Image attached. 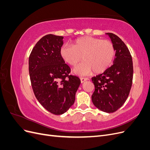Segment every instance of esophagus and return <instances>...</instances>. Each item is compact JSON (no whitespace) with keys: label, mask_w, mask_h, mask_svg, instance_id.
Returning <instances> with one entry per match:
<instances>
[{"label":"esophagus","mask_w":150,"mask_h":150,"mask_svg":"<svg viewBox=\"0 0 150 150\" xmlns=\"http://www.w3.org/2000/svg\"><path fill=\"white\" fill-rule=\"evenodd\" d=\"M80 79H81V83H83L85 82L86 81H87L88 79V78H80Z\"/></svg>","instance_id":"34e87169"}]
</instances>
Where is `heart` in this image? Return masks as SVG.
Returning a JSON list of instances; mask_svg holds the SVG:
<instances>
[{"label": "heart", "instance_id": "obj_1", "mask_svg": "<svg viewBox=\"0 0 150 150\" xmlns=\"http://www.w3.org/2000/svg\"><path fill=\"white\" fill-rule=\"evenodd\" d=\"M59 54L62 60L71 66H76L75 74L84 76L91 72L101 73L112 64L115 56L113 44L108 40L85 36L76 39L72 46L63 45Z\"/></svg>", "mask_w": 150, "mask_h": 150}]
</instances>
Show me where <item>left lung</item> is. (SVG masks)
<instances>
[{
	"instance_id": "1",
	"label": "left lung",
	"mask_w": 150,
	"mask_h": 150,
	"mask_svg": "<svg viewBox=\"0 0 150 150\" xmlns=\"http://www.w3.org/2000/svg\"><path fill=\"white\" fill-rule=\"evenodd\" d=\"M116 51L113 64L103 73L92 78L95 90L92 101L99 110L115 112L128 97L132 86L133 66L132 57L124 42L116 35L106 33Z\"/></svg>"
}]
</instances>
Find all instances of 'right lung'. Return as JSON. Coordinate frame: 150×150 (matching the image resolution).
Returning <instances> with one entry per match:
<instances>
[{"instance_id":"right-lung-1","label":"right lung","mask_w":150,"mask_h":150,"mask_svg":"<svg viewBox=\"0 0 150 150\" xmlns=\"http://www.w3.org/2000/svg\"><path fill=\"white\" fill-rule=\"evenodd\" d=\"M62 36L47 34L36 43L29 59L30 79L35 98L50 112L60 115L74 104L80 79L69 74L61 58Z\"/></svg>"}]
</instances>
